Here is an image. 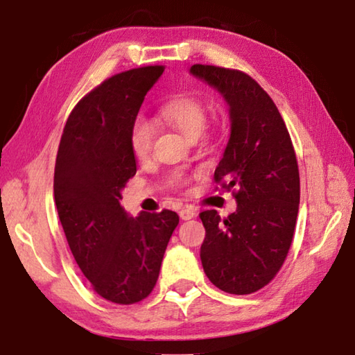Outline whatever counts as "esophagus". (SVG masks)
Returning a JSON list of instances; mask_svg holds the SVG:
<instances>
[{
	"label": "esophagus",
	"mask_w": 355,
	"mask_h": 355,
	"mask_svg": "<svg viewBox=\"0 0 355 355\" xmlns=\"http://www.w3.org/2000/svg\"><path fill=\"white\" fill-rule=\"evenodd\" d=\"M194 216H196V209L191 207V205H187V207L180 210V218L182 220H191Z\"/></svg>",
	"instance_id": "1"
}]
</instances>
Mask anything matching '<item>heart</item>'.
Returning a JSON list of instances; mask_svg holds the SVG:
<instances>
[{
  "label": "heart",
  "mask_w": 355,
  "mask_h": 355,
  "mask_svg": "<svg viewBox=\"0 0 355 355\" xmlns=\"http://www.w3.org/2000/svg\"><path fill=\"white\" fill-rule=\"evenodd\" d=\"M159 118L175 127L188 139L202 134L207 124V113H205L204 105L189 95H177L162 103ZM153 137H155V125L150 119L139 116L130 127V146L137 157L145 159L150 155Z\"/></svg>",
  "instance_id": "1"
}]
</instances>
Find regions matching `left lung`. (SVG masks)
<instances>
[{
    "label": "left lung",
    "mask_w": 355,
    "mask_h": 355,
    "mask_svg": "<svg viewBox=\"0 0 355 355\" xmlns=\"http://www.w3.org/2000/svg\"><path fill=\"white\" fill-rule=\"evenodd\" d=\"M189 75L228 105L230 140L215 180L237 189V209L225 220L216 210L199 215L200 261L215 287L248 295L271 282L287 258L300 205L298 162L282 116L255 79L211 65H193Z\"/></svg>",
    "instance_id": "obj_1"
}]
</instances>
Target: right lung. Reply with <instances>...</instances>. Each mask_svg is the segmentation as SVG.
Here are the masks:
<instances>
[{
	"instance_id": "1",
	"label": "right lung",
	"mask_w": 355,
	"mask_h": 355,
	"mask_svg": "<svg viewBox=\"0 0 355 355\" xmlns=\"http://www.w3.org/2000/svg\"><path fill=\"white\" fill-rule=\"evenodd\" d=\"M164 67L119 73L87 94L63 129L54 198L79 269L102 298L118 304L145 300L159 277L178 215L130 216L119 204L137 172L130 127Z\"/></svg>"
}]
</instances>
